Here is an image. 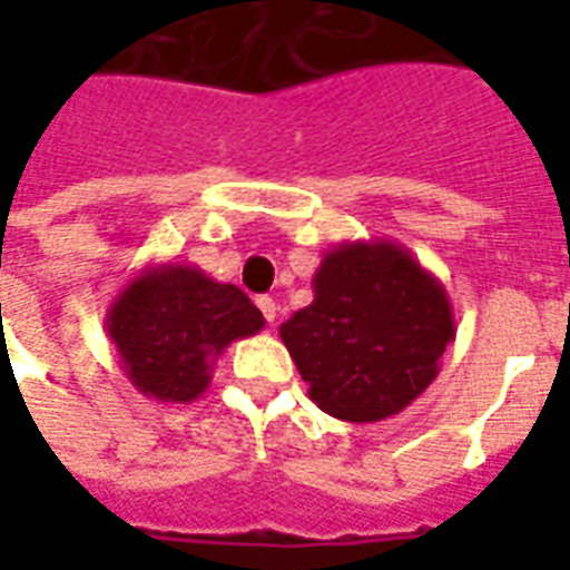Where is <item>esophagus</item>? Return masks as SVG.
Instances as JSON below:
<instances>
[{"label": "esophagus", "mask_w": 570, "mask_h": 570, "mask_svg": "<svg viewBox=\"0 0 570 570\" xmlns=\"http://www.w3.org/2000/svg\"><path fill=\"white\" fill-rule=\"evenodd\" d=\"M256 305H259L262 317H265L268 323H274V317H277V302H274L272 296H259L256 298Z\"/></svg>", "instance_id": "34e87169"}]
</instances>
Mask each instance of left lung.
I'll use <instances>...</instances> for the list:
<instances>
[{
	"mask_svg": "<svg viewBox=\"0 0 570 570\" xmlns=\"http://www.w3.org/2000/svg\"><path fill=\"white\" fill-rule=\"evenodd\" d=\"M314 302L281 323L308 396L333 419L370 424L419 400L454 342L445 286L394 240L323 253Z\"/></svg>",
	"mask_w": 570,
	"mask_h": 570,
	"instance_id": "1",
	"label": "left lung"
}]
</instances>
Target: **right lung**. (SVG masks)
<instances>
[{
	"label": "right lung",
	"instance_id": "add662e5",
	"mask_svg": "<svg viewBox=\"0 0 570 570\" xmlns=\"http://www.w3.org/2000/svg\"><path fill=\"white\" fill-rule=\"evenodd\" d=\"M262 326L265 317L244 289L179 262L142 268L106 311L121 372L158 403L198 400L225 347Z\"/></svg>",
	"mask_w": 570,
	"mask_h": 570
}]
</instances>
